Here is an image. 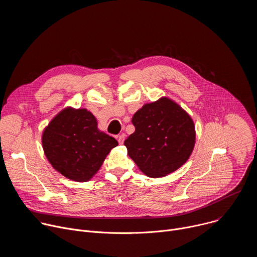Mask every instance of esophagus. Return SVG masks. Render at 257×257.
<instances>
[{"label": "esophagus", "mask_w": 257, "mask_h": 257, "mask_svg": "<svg viewBox=\"0 0 257 257\" xmlns=\"http://www.w3.org/2000/svg\"><path fill=\"white\" fill-rule=\"evenodd\" d=\"M117 138H118L119 143H120V144H123V142H124V140H125V134H121V135H119Z\"/></svg>", "instance_id": "34e87169"}]
</instances>
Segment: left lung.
Returning <instances> with one entry per match:
<instances>
[{"mask_svg": "<svg viewBox=\"0 0 257 257\" xmlns=\"http://www.w3.org/2000/svg\"><path fill=\"white\" fill-rule=\"evenodd\" d=\"M132 124L135 131L124 145L146 176H167L189 159L195 144V126L175 101L162 97L144 104L134 114Z\"/></svg>", "mask_w": 257, "mask_h": 257, "instance_id": "8db88e82", "label": "left lung"}]
</instances>
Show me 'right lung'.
<instances>
[{
	"label": "right lung",
	"mask_w": 257,
	"mask_h": 257,
	"mask_svg": "<svg viewBox=\"0 0 257 257\" xmlns=\"http://www.w3.org/2000/svg\"><path fill=\"white\" fill-rule=\"evenodd\" d=\"M43 148L51 165L68 179L86 182L99 170L118 141L97 129L95 117L85 108L66 107L48 125Z\"/></svg>",
	"instance_id": "add662e5"
}]
</instances>
